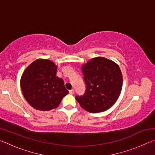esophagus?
I'll return each mask as SVG.
<instances>
[{"mask_svg": "<svg viewBox=\"0 0 155 155\" xmlns=\"http://www.w3.org/2000/svg\"><path fill=\"white\" fill-rule=\"evenodd\" d=\"M69 93H70V94H74V90H73V89H72V90H69Z\"/></svg>", "mask_w": 155, "mask_h": 155, "instance_id": "obj_1", "label": "esophagus"}]
</instances>
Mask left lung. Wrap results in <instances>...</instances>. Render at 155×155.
Returning <instances> with one entry per match:
<instances>
[{
	"label": "left lung",
	"instance_id": "obj_1",
	"mask_svg": "<svg viewBox=\"0 0 155 155\" xmlns=\"http://www.w3.org/2000/svg\"><path fill=\"white\" fill-rule=\"evenodd\" d=\"M86 85L85 94L75 98L83 109L90 113L106 111L114 105L122 87V74L118 65L98 57L83 65Z\"/></svg>",
	"mask_w": 155,
	"mask_h": 155
}]
</instances>
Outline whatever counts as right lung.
I'll use <instances>...</instances> for the list:
<instances>
[{"label": "right lung", "mask_w": 155, "mask_h": 155, "mask_svg": "<svg viewBox=\"0 0 155 155\" xmlns=\"http://www.w3.org/2000/svg\"><path fill=\"white\" fill-rule=\"evenodd\" d=\"M57 69L51 60L39 59L23 72L21 90L26 101L34 109L40 111L55 109L68 94L64 81L56 76Z\"/></svg>", "instance_id": "add662e5"}]
</instances>
